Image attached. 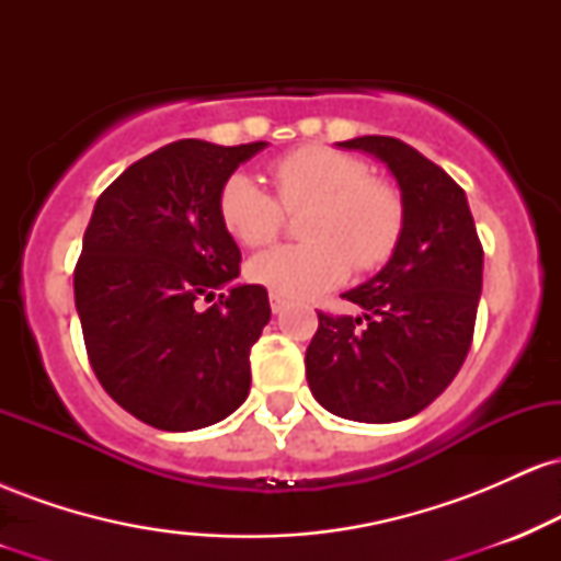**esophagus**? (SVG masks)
I'll use <instances>...</instances> for the list:
<instances>
[{
    "mask_svg": "<svg viewBox=\"0 0 561 561\" xmlns=\"http://www.w3.org/2000/svg\"><path fill=\"white\" fill-rule=\"evenodd\" d=\"M285 306H287V300L282 298V295L272 293V311H274V313H282V311H285Z\"/></svg>",
    "mask_w": 561,
    "mask_h": 561,
    "instance_id": "1",
    "label": "esophagus"
}]
</instances>
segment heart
<instances>
[{"label":"heart","instance_id":"b5f03b06","mask_svg":"<svg viewBox=\"0 0 561 561\" xmlns=\"http://www.w3.org/2000/svg\"><path fill=\"white\" fill-rule=\"evenodd\" d=\"M276 197L248 173H234L218 197V214L237 242L263 248L287 214L306 210L300 244H279L250 259L248 276L282 298H313L345 279L351 268L385 263L403 231V199L364 160L308 145L272 163ZM280 203L276 204L275 199Z\"/></svg>","mask_w":561,"mask_h":561}]
</instances>
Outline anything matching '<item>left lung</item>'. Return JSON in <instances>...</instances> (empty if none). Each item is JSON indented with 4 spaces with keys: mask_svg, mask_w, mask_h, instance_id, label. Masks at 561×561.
<instances>
[{
    "mask_svg": "<svg viewBox=\"0 0 561 561\" xmlns=\"http://www.w3.org/2000/svg\"><path fill=\"white\" fill-rule=\"evenodd\" d=\"M382 160L403 199L390 261L343 298L362 317L319 311L306 351L313 398L353 422L420 414L448 388L472 345L482 293V244L465 190L440 165L392 137L337 141Z\"/></svg>",
    "mask_w": 561,
    "mask_h": 561,
    "instance_id": "8db88e82",
    "label": "left lung"
}]
</instances>
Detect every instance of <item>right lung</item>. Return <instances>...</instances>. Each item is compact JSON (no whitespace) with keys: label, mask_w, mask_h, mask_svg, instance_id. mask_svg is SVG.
<instances>
[{"label":"right lung","mask_w":561,"mask_h":561,"mask_svg":"<svg viewBox=\"0 0 561 561\" xmlns=\"http://www.w3.org/2000/svg\"><path fill=\"white\" fill-rule=\"evenodd\" d=\"M263 147L171 141L94 205L73 274L89 364L115 403L158 430L208 427L248 398L250 347L272 308L266 287L234 285L242 255L218 197Z\"/></svg>","instance_id":"1"}]
</instances>
